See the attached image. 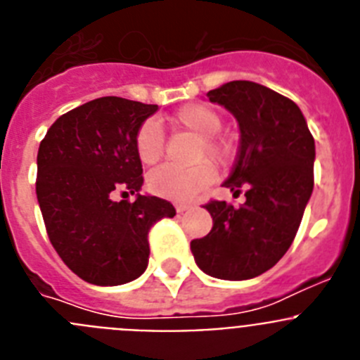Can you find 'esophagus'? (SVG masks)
I'll list each match as a JSON object with an SVG mask.
<instances>
[{
	"label": "esophagus",
	"mask_w": 360,
	"mask_h": 360,
	"mask_svg": "<svg viewBox=\"0 0 360 360\" xmlns=\"http://www.w3.org/2000/svg\"><path fill=\"white\" fill-rule=\"evenodd\" d=\"M174 207H176V212H184V211H187V209H191V205L189 203H176Z\"/></svg>",
	"instance_id": "esophagus-1"
}]
</instances>
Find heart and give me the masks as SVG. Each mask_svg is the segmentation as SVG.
I'll return each mask as SVG.
<instances>
[{
    "label": "heart",
    "instance_id": "1",
    "mask_svg": "<svg viewBox=\"0 0 360 360\" xmlns=\"http://www.w3.org/2000/svg\"><path fill=\"white\" fill-rule=\"evenodd\" d=\"M174 129L187 131L196 136L191 151V160L196 162L191 167L162 165L151 171L148 187L153 195L173 202H189L200 195L212 180V165H225L234 157V146L227 136L218 135L221 129V115L209 104L191 103L176 110L169 117ZM135 153L144 165L157 164L164 155V135L155 120H146L135 133ZM207 160V162H203Z\"/></svg>",
    "mask_w": 360,
    "mask_h": 360
}]
</instances>
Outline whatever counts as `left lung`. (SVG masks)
I'll use <instances>...</instances> for the list:
<instances>
[{"instance_id": "8db88e82", "label": "left lung", "mask_w": 360, "mask_h": 360, "mask_svg": "<svg viewBox=\"0 0 360 360\" xmlns=\"http://www.w3.org/2000/svg\"><path fill=\"white\" fill-rule=\"evenodd\" d=\"M240 124V149L225 187L245 203L211 200L207 236L191 241L205 274L250 279L263 274L290 249L314 189L316 144L294 101L250 81H231L207 94Z\"/></svg>"}]
</instances>
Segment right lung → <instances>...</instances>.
Segmentation results:
<instances>
[{
    "label": "right lung",
    "instance_id": "obj_1",
    "mask_svg": "<svg viewBox=\"0 0 360 360\" xmlns=\"http://www.w3.org/2000/svg\"><path fill=\"white\" fill-rule=\"evenodd\" d=\"M158 110L122 97L73 108L50 126L37 151L36 193L46 234L73 274L98 287L133 281L148 266L149 231L174 207L139 193L144 176L135 133Z\"/></svg>",
    "mask_w": 360,
    "mask_h": 360
}]
</instances>
